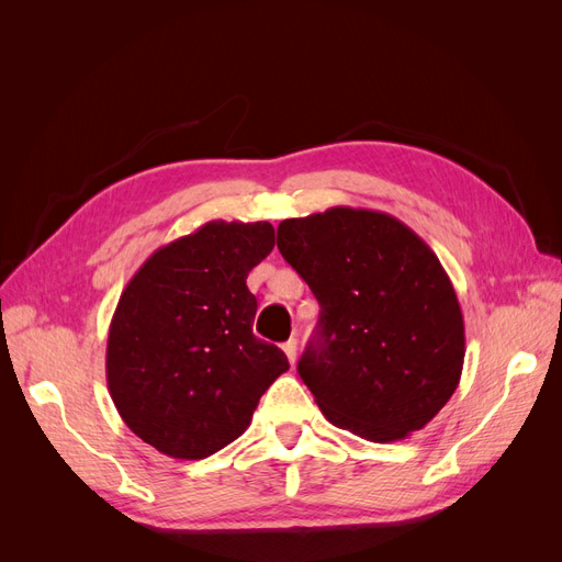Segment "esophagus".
I'll list each match as a JSON object with an SVG mask.
<instances>
[{"instance_id":"34e87169","label":"esophagus","mask_w":562,"mask_h":562,"mask_svg":"<svg viewBox=\"0 0 562 562\" xmlns=\"http://www.w3.org/2000/svg\"><path fill=\"white\" fill-rule=\"evenodd\" d=\"M283 351H285V356H288V361L295 363V361H297V339H295V337L288 339V342L283 345Z\"/></svg>"}]
</instances>
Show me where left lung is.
I'll return each mask as SVG.
<instances>
[{"mask_svg": "<svg viewBox=\"0 0 562 562\" xmlns=\"http://www.w3.org/2000/svg\"><path fill=\"white\" fill-rule=\"evenodd\" d=\"M277 246L321 304L297 363L321 413L372 443L427 427L454 394L467 351L436 252L394 215L349 206L283 220Z\"/></svg>", "mask_w": 562, "mask_h": 562, "instance_id": "obj_1", "label": "left lung"}]
</instances>
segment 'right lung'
<instances>
[{
    "mask_svg": "<svg viewBox=\"0 0 562 562\" xmlns=\"http://www.w3.org/2000/svg\"><path fill=\"white\" fill-rule=\"evenodd\" d=\"M274 248L269 223L211 220L135 271L108 335V389L126 427L176 459H203L239 438L288 368L252 335L248 271Z\"/></svg>",
    "mask_w": 562,
    "mask_h": 562,
    "instance_id": "right-lung-1",
    "label": "right lung"
}]
</instances>
